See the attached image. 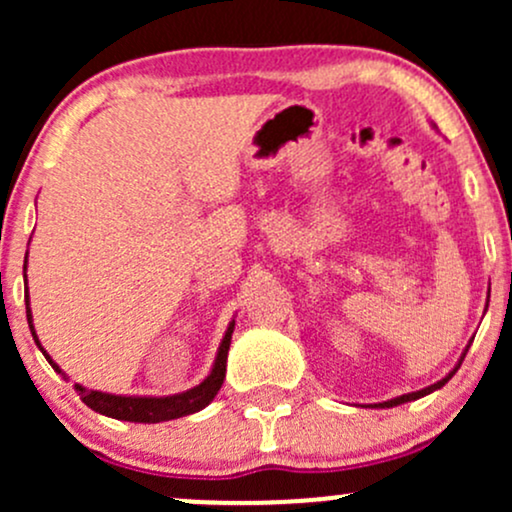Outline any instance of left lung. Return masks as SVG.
<instances>
[{
  "instance_id": "8db88e82",
  "label": "left lung",
  "mask_w": 512,
  "mask_h": 512,
  "mask_svg": "<svg viewBox=\"0 0 512 512\" xmlns=\"http://www.w3.org/2000/svg\"><path fill=\"white\" fill-rule=\"evenodd\" d=\"M464 356H467V349H464V354H462V358H460V363H457L455 368L450 370L448 375H445L443 380H438V383H433V385H428V387H424V390H419V392H409V395H402V397H395V399H387V402H383V404H375V407H380V409H390V407H397V404H404V402H411V399H419V397H424V395H431L433 390H440V387H443L445 383H448V380L452 378V375L457 373V368L462 366V361H464Z\"/></svg>"
}]
</instances>
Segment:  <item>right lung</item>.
Segmentation results:
<instances>
[{
  "label": "right lung",
  "instance_id": "right-lung-1",
  "mask_svg": "<svg viewBox=\"0 0 512 512\" xmlns=\"http://www.w3.org/2000/svg\"><path fill=\"white\" fill-rule=\"evenodd\" d=\"M23 272H26V267H23ZM26 305H28V289H26ZM26 317H28V327H31L35 344L40 346L38 334H35V330H33L31 308H26ZM233 327H236V322H231V325H228L226 337H223V342L219 346V354H216L214 368H211L207 380H204V383H199L197 387H192V390L180 392V395H173V397H122V395H108V392H98V390H86V387H81V385H74V387L86 407L98 411V414L113 416V419H120V421H134V424H158V421H170V419H180V416H187V414H195V411L207 407L211 399L216 397V392L221 390L223 378H226V358H228V349H231ZM40 351L45 354L43 346H40ZM45 358H48L50 366L55 368L57 373H62L60 366H57V363L52 361L48 354H45Z\"/></svg>",
  "mask_w": 512,
  "mask_h": 512
}]
</instances>
